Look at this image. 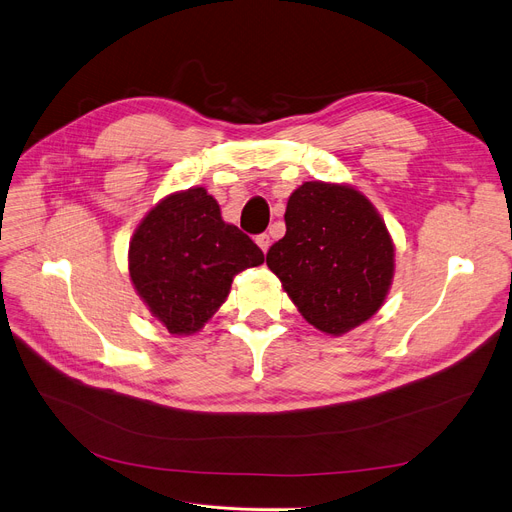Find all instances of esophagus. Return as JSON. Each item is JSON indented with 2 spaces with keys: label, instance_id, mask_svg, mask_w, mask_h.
<instances>
[{
  "label": "esophagus",
  "instance_id": "34e87169",
  "mask_svg": "<svg viewBox=\"0 0 512 512\" xmlns=\"http://www.w3.org/2000/svg\"><path fill=\"white\" fill-rule=\"evenodd\" d=\"M255 242L259 244V249L263 251V253H268V249H270V234H259L257 238H255Z\"/></svg>",
  "mask_w": 512,
  "mask_h": 512
}]
</instances>
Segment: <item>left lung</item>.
Returning a JSON list of instances; mask_svg holds the SVG:
<instances>
[{
    "label": "left lung",
    "instance_id": "8db88e82",
    "mask_svg": "<svg viewBox=\"0 0 512 512\" xmlns=\"http://www.w3.org/2000/svg\"><path fill=\"white\" fill-rule=\"evenodd\" d=\"M286 234L265 261L301 316L328 335L376 314L393 278V242L368 198L349 186L305 182L288 198Z\"/></svg>",
    "mask_w": 512,
    "mask_h": 512
}]
</instances>
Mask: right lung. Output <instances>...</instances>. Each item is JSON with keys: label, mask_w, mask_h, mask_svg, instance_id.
Returning a JSON list of instances; mask_svg holds the SVG:
<instances>
[{"label": "right lung", "mask_w": 512, "mask_h": 512, "mask_svg": "<svg viewBox=\"0 0 512 512\" xmlns=\"http://www.w3.org/2000/svg\"><path fill=\"white\" fill-rule=\"evenodd\" d=\"M263 261L257 244L221 219L205 188L163 198L129 242L131 282L171 335L203 328L234 276Z\"/></svg>", "instance_id": "obj_1"}]
</instances>
